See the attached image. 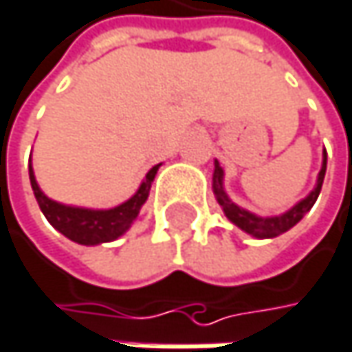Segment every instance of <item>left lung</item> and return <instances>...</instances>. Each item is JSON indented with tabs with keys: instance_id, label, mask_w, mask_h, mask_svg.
<instances>
[{
	"instance_id": "8db88e82",
	"label": "left lung",
	"mask_w": 352,
	"mask_h": 352,
	"mask_svg": "<svg viewBox=\"0 0 352 352\" xmlns=\"http://www.w3.org/2000/svg\"><path fill=\"white\" fill-rule=\"evenodd\" d=\"M324 175H326V152H324V164H322V170L318 175L316 190L305 200H301L297 206H293L289 212H285L280 217H272V219H260V217L239 208L237 204H233L229 200V196L225 194V188H223V168L219 166V162H217V168H214V175H212V188H214L219 204L223 206V210H225V214H227V219L231 223H235L241 231H245V233H250V235H254L258 239H272V237H276L280 233H287L291 227H295L311 210V206L316 204V200H318V196L322 192Z\"/></svg>"
}]
</instances>
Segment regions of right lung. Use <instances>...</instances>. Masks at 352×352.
Segmentation results:
<instances>
[{"label": "right lung", "mask_w": 352, "mask_h": 352, "mask_svg": "<svg viewBox=\"0 0 352 352\" xmlns=\"http://www.w3.org/2000/svg\"><path fill=\"white\" fill-rule=\"evenodd\" d=\"M156 170H158V164L148 170L140 190L127 202H123L121 206L111 208V210H88V208L63 206V204H57V202L49 200L36 186L32 166H28L30 186H32L34 198H36L45 219L59 233H63L67 239H72L76 243H82V245H98V243L113 241V239H117L119 235H123L129 229V225L135 221L142 204L148 198V192H150V186L154 182Z\"/></svg>", "instance_id": "obj_1"}]
</instances>
